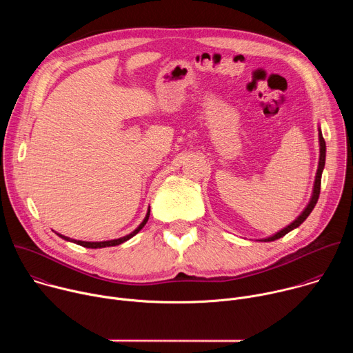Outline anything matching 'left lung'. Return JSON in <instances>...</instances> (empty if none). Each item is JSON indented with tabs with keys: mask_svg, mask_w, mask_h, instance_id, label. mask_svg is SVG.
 <instances>
[{
	"mask_svg": "<svg viewBox=\"0 0 353 353\" xmlns=\"http://www.w3.org/2000/svg\"><path fill=\"white\" fill-rule=\"evenodd\" d=\"M319 143H320V158H319V168H317V173H316V179H314V185H313V192H312V196H310V201L309 204L306 205V208L301 211V214L290 223L288 225L286 228L281 229L279 232L274 233L272 236L270 237H265V239H260L259 241H274L276 239H281L282 236H285L286 233L292 232L293 229L299 228L301 223H303L307 216L312 214V211L314 210L317 201H319V195H320V184H321V174H323V170H324V166H325V141L323 138V132H321V128L319 127Z\"/></svg>",
	"mask_w": 353,
	"mask_h": 353,
	"instance_id": "left-lung-1",
	"label": "left lung"
}]
</instances>
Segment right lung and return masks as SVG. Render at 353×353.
Wrapping results in <instances>:
<instances>
[{
	"instance_id": "add662e5",
	"label": "right lung",
	"mask_w": 353,
	"mask_h": 353,
	"mask_svg": "<svg viewBox=\"0 0 353 353\" xmlns=\"http://www.w3.org/2000/svg\"><path fill=\"white\" fill-rule=\"evenodd\" d=\"M149 214H150V207H148V211H146V215H145V218H143V221L138 225V228L135 229V230H132L130 234H125V236H123V237H119V239H113V240H105V241H83V240H75V239H71V237H67V236H64V234H60V233H57L56 232V234L59 236V237H61V239H64V240H67V241H71V243H75V244H79V245H83V247H86V248H103V247H112V245H119V244H121V243H124V241H127V240H130L131 237H134L143 226H145V223L148 222V219H149Z\"/></svg>"
}]
</instances>
